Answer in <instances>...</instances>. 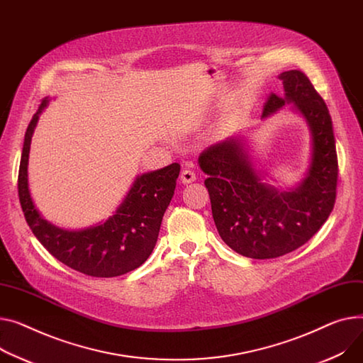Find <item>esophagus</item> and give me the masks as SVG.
Returning a JSON list of instances; mask_svg holds the SVG:
<instances>
[{
  "mask_svg": "<svg viewBox=\"0 0 363 363\" xmlns=\"http://www.w3.org/2000/svg\"><path fill=\"white\" fill-rule=\"evenodd\" d=\"M181 181L184 184H191L196 181V174L194 171H191V169H184V171L181 172Z\"/></svg>",
  "mask_w": 363,
  "mask_h": 363,
  "instance_id": "obj_1",
  "label": "esophagus"
}]
</instances>
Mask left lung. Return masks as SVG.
Returning a JSON list of instances; mask_svg holds the SVG:
<instances>
[{"instance_id": "1", "label": "left lung", "mask_w": 363, "mask_h": 363, "mask_svg": "<svg viewBox=\"0 0 363 363\" xmlns=\"http://www.w3.org/2000/svg\"><path fill=\"white\" fill-rule=\"evenodd\" d=\"M284 96L272 93L261 118L286 104L305 118L312 138L305 178L287 191L264 182L240 135L207 147L199 157L211 201L213 219L223 242L238 254L267 259L302 247L325 223L334 207L337 177L335 140L324 99L299 69L279 76Z\"/></svg>"}]
</instances>
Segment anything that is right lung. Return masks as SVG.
<instances>
[{
	"label": "right lung",
	"instance_id": "add662e5",
	"mask_svg": "<svg viewBox=\"0 0 363 363\" xmlns=\"http://www.w3.org/2000/svg\"><path fill=\"white\" fill-rule=\"evenodd\" d=\"M45 98L24 134L18 169V199L26 222L39 242L69 269L91 277H116L146 261L156 242L163 214L174 197L181 166L172 163L138 175L128 194L105 222L82 230L61 229L43 219L29 191L30 141Z\"/></svg>",
	"mask_w": 363,
	"mask_h": 363
}]
</instances>
